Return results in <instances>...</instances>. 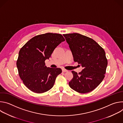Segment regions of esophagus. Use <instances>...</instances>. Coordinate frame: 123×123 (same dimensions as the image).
<instances>
[{
	"mask_svg": "<svg viewBox=\"0 0 123 123\" xmlns=\"http://www.w3.org/2000/svg\"><path fill=\"white\" fill-rule=\"evenodd\" d=\"M62 72H68V70L66 69L63 68V69H62Z\"/></svg>",
	"mask_w": 123,
	"mask_h": 123,
	"instance_id": "esophagus-1",
	"label": "esophagus"
}]
</instances>
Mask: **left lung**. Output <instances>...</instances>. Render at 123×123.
I'll return each mask as SVG.
<instances>
[{
  "instance_id": "left-lung-1",
  "label": "left lung",
  "mask_w": 123,
  "mask_h": 123,
  "mask_svg": "<svg viewBox=\"0 0 123 123\" xmlns=\"http://www.w3.org/2000/svg\"><path fill=\"white\" fill-rule=\"evenodd\" d=\"M75 62L83 69L74 77L69 86L74 91L86 93L94 90L104 79L108 65L104 49L93 39L79 33L64 34Z\"/></svg>"
}]
</instances>
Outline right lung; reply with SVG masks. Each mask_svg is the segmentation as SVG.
I'll return each mask as SVG.
<instances>
[{"label": "right lung", "instance_id": "obj_1", "mask_svg": "<svg viewBox=\"0 0 123 123\" xmlns=\"http://www.w3.org/2000/svg\"><path fill=\"white\" fill-rule=\"evenodd\" d=\"M65 40L61 34L48 32L32 37L21 48L16 66L20 78L30 91L42 93L54 86L62 70L47 68L45 61Z\"/></svg>", "mask_w": 123, "mask_h": 123}]
</instances>
